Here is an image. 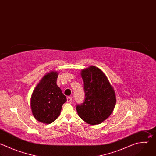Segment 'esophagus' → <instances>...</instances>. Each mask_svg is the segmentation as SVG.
<instances>
[{"label": "esophagus", "instance_id": "1", "mask_svg": "<svg viewBox=\"0 0 156 156\" xmlns=\"http://www.w3.org/2000/svg\"><path fill=\"white\" fill-rule=\"evenodd\" d=\"M67 100L68 102H70L72 101V97H67Z\"/></svg>", "mask_w": 156, "mask_h": 156}]
</instances>
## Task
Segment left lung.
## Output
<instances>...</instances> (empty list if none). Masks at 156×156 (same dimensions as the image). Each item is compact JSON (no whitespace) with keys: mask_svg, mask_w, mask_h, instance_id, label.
Instances as JSON below:
<instances>
[{"mask_svg":"<svg viewBox=\"0 0 156 156\" xmlns=\"http://www.w3.org/2000/svg\"><path fill=\"white\" fill-rule=\"evenodd\" d=\"M85 98L76 104L78 116L90 125L99 124L108 118L116 105V95L107 77L100 69L91 66L81 71Z\"/></svg>","mask_w":156,"mask_h":156,"instance_id":"obj_1","label":"left lung"}]
</instances>
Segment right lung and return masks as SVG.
<instances>
[{
  "label": "right lung",
  "mask_w": 156,
  "mask_h": 156,
  "mask_svg": "<svg viewBox=\"0 0 156 156\" xmlns=\"http://www.w3.org/2000/svg\"><path fill=\"white\" fill-rule=\"evenodd\" d=\"M58 73L51 72L37 86L30 98V106L34 118L44 124L54 122L61 113L66 97L56 84Z\"/></svg>",
  "instance_id": "add662e5"
}]
</instances>
